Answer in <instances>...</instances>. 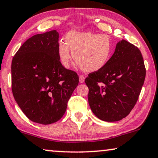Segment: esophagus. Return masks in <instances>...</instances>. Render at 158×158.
<instances>
[{
	"instance_id": "obj_1",
	"label": "esophagus",
	"mask_w": 158,
	"mask_h": 158,
	"mask_svg": "<svg viewBox=\"0 0 158 158\" xmlns=\"http://www.w3.org/2000/svg\"><path fill=\"white\" fill-rule=\"evenodd\" d=\"M85 77L84 75H79V82L80 83H83L85 81Z\"/></svg>"
}]
</instances>
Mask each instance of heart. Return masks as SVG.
Masks as SVG:
<instances>
[{
    "label": "heart",
    "instance_id": "heart-1",
    "mask_svg": "<svg viewBox=\"0 0 158 158\" xmlns=\"http://www.w3.org/2000/svg\"><path fill=\"white\" fill-rule=\"evenodd\" d=\"M112 48V42L108 35L71 31L67 34L66 43H60L58 56L66 68L70 66L73 56L81 69L86 72H94L108 64Z\"/></svg>",
    "mask_w": 158,
    "mask_h": 158
}]
</instances>
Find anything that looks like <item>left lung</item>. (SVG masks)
Wrapping results in <instances>:
<instances>
[{"mask_svg":"<svg viewBox=\"0 0 158 158\" xmlns=\"http://www.w3.org/2000/svg\"><path fill=\"white\" fill-rule=\"evenodd\" d=\"M146 69L140 50L122 40L106 66L85 79L90 108L104 121L127 117L136 105L144 82Z\"/></svg>","mask_w":158,"mask_h":158,"instance_id":"left-lung-1","label":"left lung"}]
</instances>
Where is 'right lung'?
Listing matches in <instances>:
<instances>
[{"instance_id":"add662e5","label":"right lung","mask_w":158,"mask_h":158,"mask_svg":"<svg viewBox=\"0 0 158 158\" xmlns=\"http://www.w3.org/2000/svg\"><path fill=\"white\" fill-rule=\"evenodd\" d=\"M56 30L35 35L21 46L11 63V88L16 103L31 121L50 124L66 110L79 84L75 71L63 66Z\"/></svg>"}]
</instances>
